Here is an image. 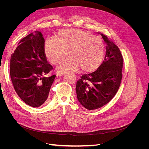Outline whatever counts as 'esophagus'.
<instances>
[{
    "label": "esophagus",
    "mask_w": 149,
    "mask_h": 149,
    "mask_svg": "<svg viewBox=\"0 0 149 149\" xmlns=\"http://www.w3.org/2000/svg\"><path fill=\"white\" fill-rule=\"evenodd\" d=\"M65 72L64 71H60V72H58L57 73V75L58 76H63V74H65Z\"/></svg>",
    "instance_id": "esophagus-1"
}]
</instances>
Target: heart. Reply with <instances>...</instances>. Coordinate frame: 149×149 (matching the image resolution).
<instances>
[{
	"label": "heart",
	"mask_w": 149,
	"mask_h": 149,
	"mask_svg": "<svg viewBox=\"0 0 149 149\" xmlns=\"http://www.w3.org/2000/svg\"><path fill=\"white\" fill-rule=\"evenodd\" d=\"M53 40L45 43V50L49 61L58 65L68 56L70 58L59 66L60 70L83 71L94 70L100 63L104 54L102 40L91 33L76 29L61 30Z\"/></svg>",
	"instance_id": "1"
}]
</instances>
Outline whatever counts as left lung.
Returning a JSON list of instances; mask_svg holds the SVG:
<instances>
[{"mask_svg":"<svg viewBox=\"0 0 149 149\" xmlns=\"http://www.w3.org/2000/svg\"><path fill=\"white\" fill-rule=\"evenodd\" d=\"M100 34L107 45L104 60L95 71L83 74L76 83L78 100L88 110L100 108L114 97L123 75V58L120 49L106 35Z\"/></svg>","mask_w":149,"mask_h":149,"instance_id":"1","label":"left lung"}]
</instances>
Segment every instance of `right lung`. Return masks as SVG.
Wrapping results in <instances>:
<instances>
[{
  "label": "right lung",
  "mask_w": 149,
  "mask_h": 149,
  "mask_svg": "<svg viewBox=\"0 0 149 149\" xmlns=\"http://www.w3.org/2000/svg\"><path fill=\"white\" fill-rule=\"evenodd\" d=\"M10 57V73L15 91L21 100L31 107L42 106L48 98L56 75L48 76L53 70L45 53L42 33L35 31L22 38Z\"/></svg>",
  "instance_id": "1"
}]
</instances>
